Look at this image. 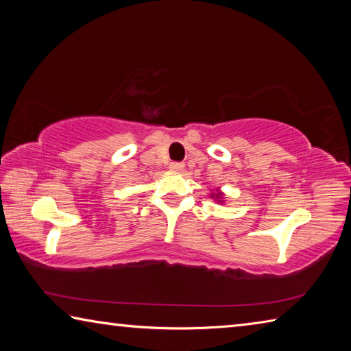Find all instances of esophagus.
Wrapping results in <instances>:
<instances>
[{"label":"esophagus","mask_w":351,"mask_h":351,"mask_svg":"<svg viewBox=\"0 0 351 351\" xmlns=\"http://www.w3.org/2000/svg\"><path fill=\"white\" fill-rule=\"evenodd\" d=\"M169 167H170L171 171H182L184 170V164L182 162H171Z\"/></svg>","instance_id":"obj_1"}]
</instances>
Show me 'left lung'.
Wrapping results in <instances>:
<instances>
[{
    "label": "left lung",
    "mask_w": 351,
    "mask_h": 351,
    "mask_svg": "<svg viewBox=\"0 0 351 351\" xmlns=\"http://www.w3.org/2000/svg\"><path fill=\"white\" fill-rule=\"evenodd\" d=\"M210 198H213L217 201L218 204H221V203H224V193L221 192V190L219 189H217L215 192H210Z\"/></svg>",
    "instance_id": "8db88e82"
}]
</instances>
